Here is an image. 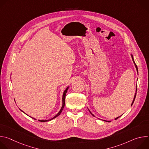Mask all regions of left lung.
Returning <instances> with one entry per match:
<instances>
[{"label": "left lung", "instance_id": "1", "mask_svg": "<svg viewBox=\"0 0 149 149\" xmlns=\"http://www.w3.org/2000/svg\"><path fill=\"white\" fill-rule=\"evenodd\" d=\"M131 56H132V60H133V63H134V65H135V67H136V70H137V74H139L138 73V68H137V65H136V63H135V62H134V58H133V55L131 54ZM136 93H137V86H136V93H135V94H134V99H133V101H132V104H131V105H133V102H134V100H135V98H136ZM88 110H89V111H90V113L92 114V116H93L94 117H95V116L90 111V110L88 109ZM120 116H119V117H117V118H115V120H117V118H118L119 117H120ZM103 121H107V122H111V121H107V120H102Z\"/></svg>", "mask_w": 149, "mask_h": 149}]
</instances>
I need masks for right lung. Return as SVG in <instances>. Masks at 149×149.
I'll list each match as a JSON object with an SVG mask.
<instances>
[{"label": "right lung", "instance_id": "right-lung-1", "mask_svg": "<svg viewBox=\"0 0 149 149\" xmlns=\"http://www.w3.org/2000/svg\"><path fill=\"white\" fill-rule=\"evenodd\" d=\"M69 86L65 90V91H63V95H62V107H61V109H60V110H59V111L58 113V114L56 115V116H55L53 118H51V119H49V120H38V121H40V122H46V121H51V120H53V119H54V118H55L56 117H57L58 116H59L60 114H61V112H62V110H63V107H64V106H65V95H66V94H67V91H68V88H69ZM20 111H22L20 109ZM22 112H24L23 111H22ZM25 114H26V113H25ZM27 115V114H26ZM31 118H32L33 119H34V120H36L35 118H33V117H31Z\"/></svg>", "mask_w": 149, "mask_h": 149}]
</instances>
